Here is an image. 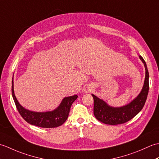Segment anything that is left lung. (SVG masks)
<instances>
[{"label": "left lung", "instance_id": "left-lung-1", "mask_svg": "<svg viewBox=\"0 0 159 159\" xmlns=\"http://www.w3.org/2000/svg\"><path fill=\"white\" fill-rule=\"evenodd\" d=\"M139 57L144 65L146 77L141 92L130 102L122 107H111L105 101L92 94L94 102L93 114L96 119L101 122L109 125L124 124L133 119L143 109L149 91V73L143 57L140 55Z\"/></svg>", "mask_w": 159, "mask_h": 159}]
</instances>
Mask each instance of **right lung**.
Returning a JSON list of instances; mask_svg holds the SVG:
<instances>
[{"label": "right lung", "instance_id": "add662e5", "mask_svg": "<svg viewBox=\"0 0 159 159\" xmlns=\"http://www.w3.org/2000/svg\"><path fill=\"white\" fill-rule=\"evenodd\" d=\"M11 84L12 96L20 116L29 124L41 128H56L61 126L68 117L72 103L78 98L77 95L65 97L55 109L46 112H35L25 109L17 100L13 89V77Z\"/></svg>", "mask_w": 159, "mask_h": 159}]
</instances>
